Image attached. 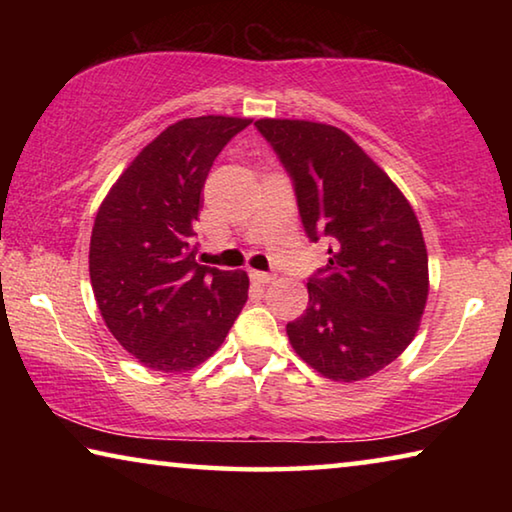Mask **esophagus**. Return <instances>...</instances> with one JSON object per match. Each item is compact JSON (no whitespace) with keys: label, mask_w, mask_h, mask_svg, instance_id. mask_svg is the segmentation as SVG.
I'll return each mask as SVG.
<instances>
[{"label":"esophagus","mask_w":512,"mask_h":512,"mask_svg":"<svg viewBox=\"0 0 512 512\" xmlns=\"http://www.w3.org/2000/svg\"><path fill=\"white\" fill-rule=\"evenodd\" d=\"M250 280L257 282V284H268V282L275 280V275L264 273V271H250Z\"/></svg>","instance_id":"34e87169"}]
</instances>
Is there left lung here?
<instances>
[{
    "instance_id": "8db88e82",
    "label": "left lung",
    "mask_w": 512,
    "mask_h": 512,
    "mask_svg": "<svg viewBox=\"0 0 512 512\" xmlns=\"http://www.w3.org/2000/svg\"><path fill=\"white\" fill-rule=\"evenodd\" d=\"M289 173L309 241L329 239L309 305L287 325L302 361L334 381L375 375L418 332L429 293L420 223L393 180L350 135L300 119H259Z\"/></svg>"
}]
</instances>
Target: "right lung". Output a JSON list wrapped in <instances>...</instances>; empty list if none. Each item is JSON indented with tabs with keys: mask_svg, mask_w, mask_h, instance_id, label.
<instances>
[{
	"mask_svg": "<svg viewBox=\"0 0 512 512\" xmlns=\"http://www.w3.org/2000/svg\"><path fill=\"white\" fill-rule=\"evenodd\" d=\"M246 126L250 119L214 115L169 126L121 173L94 219V298L112 336L146 368H196L246 305L248 275L198 264L194 241L207 173Z\"/></svg>",
	"mask_w": 512,
	"mask_h": 512,
	"instance_id": "add662e5",
	"label": "right lung"
}]
</instances>
